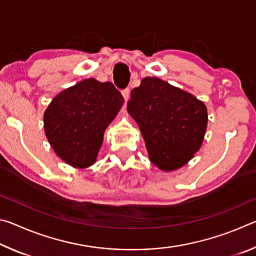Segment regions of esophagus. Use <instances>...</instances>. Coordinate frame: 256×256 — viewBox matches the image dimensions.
<instances>
[{"mask_svg":"<svg viewBox=\"0 0 256 256\" xmlns=\"http://www.w3.org/2000/svg\"><path fill=\"white\" fill-rule=\"evenodd\" d=\"M122 94H123V97H124V100L128 102V98H130V89L128 88H125L123 92H122Z\"/></svg>","mask_w":256,"mask_h":256,"instance_id":"esophagus-1","label":"esophagus"}]
</instances>
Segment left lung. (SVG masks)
Returning <instances> with one entry per match:
<instances>
[{"mask_svg": "<svg viewBox=\"0 0 256 256\" xmlns=\"http://www.w3.org/2000/svg\"><path fill=\"white\" fill-rule=\"evenodd\" d=\"M128 112L136 120L151 162L177 170L193 158L204 138V104L158 78L146 76L132 89Z\"/></svg>", "mask_w": 256, "mask_h": 256, "instance_id": "1", "label": "left lung"}]
</instances>
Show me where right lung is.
Wrapping results in <instances>:
<instances>
[{"label": "right lung", "mask_w": 256, "mask_h": 256, "mask_svg": "<svg viewBox=\"0 0 256 256\" xmlns=\"http://www.w3.org/2000/svg\"><path fill=\"white\" fill-rule=\"evenodd\" d=\"M124 98L112 82L86 79L63 90L44 114L46 136L56 154L76 168L96 162L102 136Z\"/></svg>", "instance_id": "obj_1"}]
</instances>
